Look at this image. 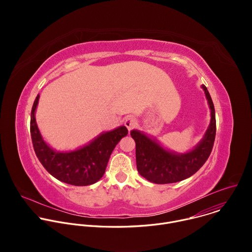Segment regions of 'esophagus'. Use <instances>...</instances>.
<instances>
[{
  "label": "esophagus",
  "mask_w": 252,
  "mask_h": 252,
  "mask_svg": "<svg viewBox=\"0 0 252 252\" xmlns=\"http://www.w3.org/2000/svg\"><path fill=\"white\" fill-rule=\"evenodd\" d=\"M136 125H137V121L134 117L129 116L125 120V126H126V128L128 130H131L132 128H134L136 126Z\"/></svg>",
  "instance_id": "1"
}]
</instances>
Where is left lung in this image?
<instances>
[{"label":"left lung","instance_id":"8db88e82","mask_svg":"<svg viewBox=\"0 0 252 252\" xmlns=\"http://www.w3.org/2000/svg\"><path fill=\"white\" fill-rule=\"evenodd\" d=\"M201 88L210 109V123L202 139L191 151L177 154L164 149L156 138L145 132L137 129L130 131L135 141L137 171L149 182L158 185L182 182L194 174L207 160L213 147L217 124L211 96L204 85Z\"/></svg>","mask_w":252,"mask_h":252}]
</instances>
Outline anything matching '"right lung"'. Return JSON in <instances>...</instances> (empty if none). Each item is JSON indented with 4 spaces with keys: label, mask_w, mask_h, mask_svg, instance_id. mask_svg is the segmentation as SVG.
Wrapping results in <instances>:
<instances>
[{
    "label": "right lung",
    "mask_w": 252,
    "mask_h": 252,
    "mask_svg": "<svg viewBox=\"0 0 252 252\" xmlns=\"http://www.w3.org/2000/svg\"><path fill=\"white\" fill-rule=\"evenodd\" d=\"M40 94L35 97L31 113V136L35 155L47 171L67 185L85 187L102 177L110 157L119 141L127 134L125 126L97 135L88 145L70 152H57L44 140L34 114Z\"/></svg>",
    "instance_id": "1"
}]
</instances>
